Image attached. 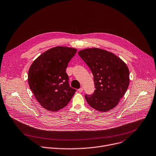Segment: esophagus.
Wrapping results in <instances>:
<instances>
[{
  "instance_id": "34e87169",
  "label": "esophagus",
  "mask_w": 156,
  "mask_h": 156,
  "mask_svg": "<svg viewBox=\"0 0 156 156\" xmlns=\"http://www.w3.org/2000/svg\"><path fill=\"white\" fill-rule=\"evenodd\" d=\"M83 91V87H81V88H80V89H78V91L79 92H82Z\"/></svg>"
}]
</instances>
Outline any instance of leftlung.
Here are the masks:
<instances>
[{
  "mask_svg": "<svg viewBox=\"0 0 156 156\" xmlns=\"http://www.w3.org/2000/svg\"><path fill=\"white\" fill-rule=\"evenodd\" d=\"M78 55L93 75L96 90L92 95H85L88 105L100 112L116 107L129 84L127 65L115 54L98 48L80 50Z\"/></svg>",
  "mask_w": 156,
  "mask_h": 156,
  "instance_id": "obj_1",
  "label": "left lung"
}]
</instances>
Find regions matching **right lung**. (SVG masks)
<instances>
[{"instance_id":"right-lung-1","label":"right lung","mask_w":156,"mask_h":156,"mask_svg":"<svg viewBox=\"0 0 156 156\" xmlns=\"http://www.w3.org/2000/svg\"><path fill=\"white\" fill-rule=\"evenodd\" d=\"M77 50L55 47L41 54L28 72L30 90L40 105L48 111H58L65 107L76 90L71 88L66 68Z\"/></svg>"}]
</instances>
